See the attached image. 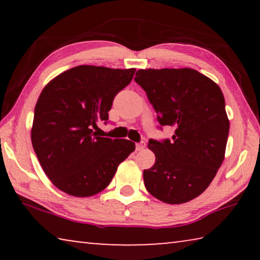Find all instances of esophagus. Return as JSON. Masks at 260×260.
<instances>
[{
	"label": "esophagus",
	"instance_id": "1",
	"mask_svg": "<svg viewBox=\"0 0 260 260\" xmlns=\"http://www.w3.org/2000/svg\"><path fill=\"white\" fill-rule=\"evenodd\" d=\"M144 148H146V142H143V141H141V142L136 143V150H138V151L143 150Z\"/></svg>",
	"mask_w": 260,
	"mask_h": 260
}]
</instances>
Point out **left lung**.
Listing matches in <instances>:
<instances>
[{
  "label": "left lung",
  "instance_id": "1",
  "mask_svg": "<svg viewBox=\"0 0 260 260\" xmlns=\"http://www.w3.org/2000/svg\"><path fill=\"white\" fill-rule=\"evenodd\" d=\"M135 76L160 126L175 129L171 140H149L156 161L143 171L144 186L164 203H186L210 186L225 158L230 120L222 91L192 69L139 70Z\"/></svg>",
  "mask_w": 260,
  "mask_h": 260
}]
</instances>
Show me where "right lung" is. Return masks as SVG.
<instances>
[{"label": "right lung", "mask_w": 260, "mask_h": 260, "mask_svg": "<svg viewBox=\"0 0 260 260\" xmlns=\"http://www.w3.org/2000/svg\"><path fill=\"white\" fill-rule=\"evenodd\" d=\"M135 69L80 65L48 83L34 109L30 139L47 177L61 191L77 197L109 186L118 165L135 150L125 139L101 138L114 96L128 85Z\"/></svg>", "instance_id": "right-lung-1"}]
</instances>
